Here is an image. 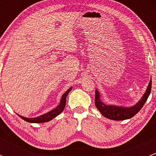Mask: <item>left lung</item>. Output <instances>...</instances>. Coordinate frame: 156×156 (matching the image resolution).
<instances>
[{
  "label": "left lung",
  "mask_w": 156,
  "mask_h": 156,
  "mask_svg": "<svg viewBox=\"0 0 156 156\" xmlns=\"http://www.w3.org/2000/svg\"><path fill=\"white\" fill-rule=\"evenodd\" d=\"M152 88V78L149 83L146 92L143 95L142 98L140 101L133 106L125 107V106H115V105L105 104L100 99V94L98 90L96 89L95 92V106L97 109L100 112L104 117L108 119L115 121H122L125 119H129L133 117L141 108L147 100Z\"/></svg>",
  "instance_id": "1"
}]
</instances>
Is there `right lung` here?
<instances>
[{
	"mask_svg": "<svg viewBox=\"0 0 156 156\" xmlns=\"http://www.w3.org/2000/svg\"><path fill=\"white\" fill-rule=\"evenodd\" d=\"M72 87H70L66 91L65 94L61 97L59 104L56 108L52 109L51 111L45 113V114L37 116V117L35 118H26L20 115H18L21 119H23V120H25L26 122H30V123H44V122H48L49 121L52 120L53 119L56 118L57 115H59L63 111L66 106V97L68 96L69 93L72 90Z\"/></svg>",
	"mask_w": 156,
	"mask_h": 156,
	"instance_id": "add662e5",
	"label": "right lung"
}]
</instances>
